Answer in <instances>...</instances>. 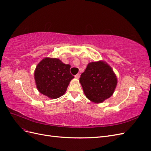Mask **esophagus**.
<instances>
[{
	"instance_id": "obj_1",
	"label": "esophagus",
	"mask_w": 151,
	"mask_h": 151,
	"mask_svg": "<svg viewBox=\"0 0 151 151\" xmlns=\"http://www.w3.org/2000/svg\"><path fill=\"white\" fill-rule=\"evenodd\" d=\"M75 77H76V78H77V79H79V77H80V74H77V75L75 76Z\"/></svg>"
}]
</instances>
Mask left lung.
Segmentation results:
<instances>
[{
  "label": "left lung",
  "mask_w": 151,
  "mask_h": 151,
  "mask_svg": "<svg viewBox=\"0 0 151 151\" xmlns=\"http://www.w3.org/2000/svg\"><path fill=\"white\" fill-rule=\"evenodd\" d=\"M86 98L101 103L113 95L117 85V77L112 68L103 60L89 63L79 79Z\"/></svg>",
  "instance_id": "left-lung-1"
}]
</instances>
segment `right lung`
I'll use <instances>...</instances> for the list:
<instances>
[{
  "label": "right lung",
  "mask_w": 151,
  "mask_h": 151,
  "mask_svg": "<svg viewBox=\"0 0 151 151\" xmlns=\"http://www.w3.org/2000/svg\"><path fill=\"white\" fill-rule=\"evenodd\" d=\"M70 65L57 58L45 57L36 66L35 81L39 92L51 99H57L65 94L72 79Z\"/></svg>",
  "instance_id": "right-lung-1"
}]
</instances>
